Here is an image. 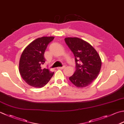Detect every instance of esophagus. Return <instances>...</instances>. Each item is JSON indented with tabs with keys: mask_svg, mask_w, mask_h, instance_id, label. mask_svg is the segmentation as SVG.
I'll return each mask as SVG.
<instances>
[{
	"mask_svg": "<svg viewBox=\"0 0 124 124\" xmlns=\"http://www.w3.org/2000/svg\"><path fill=\"white\" fill-rule=\"evenodd\" d=\"M65 67V65H64V66H63V67H57V69L62 70V69H64Z\"/></svg>",
	"mask_w": 124,
	"mask_h": 124,
	"instance_id": "1",
	"label": "esophagus"
}]
</instances>
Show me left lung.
Returning <instances> with one entry per match:
<instances>
[{
    "mask_svg": "<svg viewBox=\"0 0 124 124\" xmlns=\"http://www.w3.org/2000/svg\"><path fill=\"white\" fill-rule=\"evenodd\" d=\"M65 42L75 56L76 71L69 77L77 88L89 85L97 78L101 69L98 53L90 43L78 38H66Z\"/></svg>",
    "mask_w": 124,
    "mask_h": 124,
    "instance_id": "obj_1",
    "label": "left lung"
}]
</instances>
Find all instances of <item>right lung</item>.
<instances>
[{"mask_svg": "<svg viewBox=\"0 0 124 124\" xmlns=\"http://www.w3.org/2000/svg\"><path fill=\"white\" fill-rule=\"evenodd\" d=\"M53 36H43L32 41L21 55L19 70L23 79L30 85L41 88L47 84L54 75L48 69L43 68L46 59L44 53Z\"/></svg>", "mask_w": 124, "mask_h": 124, "instance_id": "1", "label": "right lung"}]
</instances>
